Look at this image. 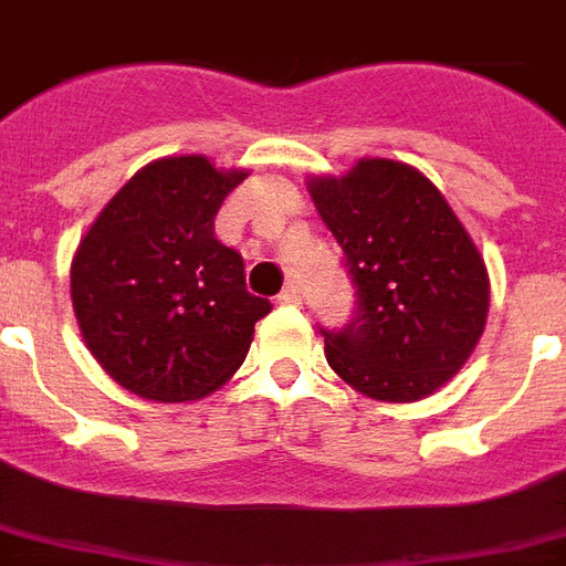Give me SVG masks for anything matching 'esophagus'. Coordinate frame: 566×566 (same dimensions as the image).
Wrapping results in <instances>:
<instances>
[{"label": "esophagus", "instance_id": "esophagus-1", "mask_svg": "<svg viewBox=\"0 0 566 566\" xmlns=\"http://www.w3.org/2000/svg\"><path fill=\"white\" fill-rule=\"evenodd\" d=\"M279 302H282V305H302V291H298V284H287V287L279 293Z\"/></svg>", "mask_w": 566, "mask_h": 566}]
</instances>
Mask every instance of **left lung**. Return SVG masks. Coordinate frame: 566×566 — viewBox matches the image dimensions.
<instances>
[{
	"instance_id": "1",
	"label": "left lung",
	"mask_w": 566,
	"mask_h": 566,
	"mask_svg": "<svg viewBox=\"0 0 566 566\" xmlns=\"http://www.w3.org/2000/svg\"><path fill=\"white\" fill-rule=\"evenodd\" d=\"M319 218L346 252L360 314L325 331V360L348 387L421 401L474 355L489 316V270L462 220L424 174L363 156L346 174L307 177Z\"/></svg>"
}]
</instances>
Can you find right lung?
<instances>
[{"mask_svg":"<svg viewBox=\"0 0 566 566\" xmlns=\"http://www.w3.org/2000/svg\"><path fill=\"white\" fill-rule=\"evenodd\" d=\"M247 168L163 156L133 174L72 255V307L90 355L127 392L186 403L227 384L270 302L243 259L214 238V214Z\"/></svg>","mask_w":566,"mask_h":566,"instance_id":"1","label":"right lung"}]
</instances>
